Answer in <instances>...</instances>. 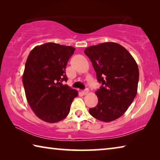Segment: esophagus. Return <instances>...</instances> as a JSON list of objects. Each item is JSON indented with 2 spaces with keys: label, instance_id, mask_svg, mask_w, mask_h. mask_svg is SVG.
<instances>
[{
  "label": "esophagus",
  "instance_id": "obj_1",
  "mask_svg": "<svg viewBox=\"0 0 160 160\" xmlns=\"http://www.w3.org/2000/svg\"><path fill=\"white\" fill-rule=\"evenodd\" d=\"M88 88H86L85 90H83L82 91V93H83V95H86V94L88 93Z\"/></svg>",
  "mask_w": 160,
  "mask_h": 160
}]
</instances>
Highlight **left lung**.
<instances>
[{"label": "left lung", "mask_w": 160, "mask_h": 160, "mask_svg": "<svg viewBox=\"0 0 160 160\" xmlns=\"http://www.w3.org/2000/svg\"><path fill=\"white\" fill-rule=\"evenodd\" d=\"M84 53L102 84L96 92L98 105L89 109V113L100 121H114L125 113L136 96L139 78L137 63L124 47L114 42L89 46Z\"/></svg>", "instance_id": "obj_1"}]
</instances>
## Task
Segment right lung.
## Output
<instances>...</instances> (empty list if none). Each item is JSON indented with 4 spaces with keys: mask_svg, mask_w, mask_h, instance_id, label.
Returning <instances> with one entry per match:
<instances>
[{
    "mask_svg": "<svg viewBox=\"0 0 160 160\" xmlns=\"http://www.w3.org/2000/svg\"><path fill=\"white\" fill-rule=\"evenodd\" d=\"M75 48L55 43L36 46L25 64L22 82L31 108L39 119L55 123L68 115L78 91L62 82L69 59Z\"/></svg>",
    "mask_w": 160,
    "mask_h": 160,
    "instance_id": "add662e5",
    "label": "right lung"
}]
</instances>
